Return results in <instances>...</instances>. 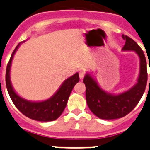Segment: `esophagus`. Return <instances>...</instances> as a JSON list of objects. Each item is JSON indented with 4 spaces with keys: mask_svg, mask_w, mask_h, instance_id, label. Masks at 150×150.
<instances>
[{
    "mask_svg": "<svg viewBox=\"0 0 150 150\" xmlns=\"http://www.w3.org/2000/svg\"><path fill=\"white\" fill-rule=\"evenodd\" d=\"M79 76L80 79H83L84 76H86V71L84 70H81V71H79Z\"/></svg>",
    "mask_w": 150,
    "mask_h": 150,
    "instance_id": "34e87169",
    "label": "esophagus"
}]
</instances>
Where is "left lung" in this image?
Wrapping results in <instances>:
<instances>
[{"instance_id": "1", "label": "left lung", "mask_w": 150, "mask_h": 150, "mask_svg": "<svg viewBox=\"0 0 150 150\" xmlns=\"http://www.w3.org/2000/svg\"><path fill=\"white\" fill-rule=\"evenodd\" d=\"M122 37L125 40L122 50L134 51L140 58V74L137 83L123 93L112 95L101 89L89 74H87L83 79L87 104L91 112L102 120L120 119L128 114L140 101L147 83L146 60L144 52L132 38L124 34Z\"/></svg>"}]
</instances>
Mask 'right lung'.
I'll use <instances>...</instances> for the list:
<instances>
[{"label": "right lung", "mask_w": 150, "mask_h": 150, "mask_svg": "<svg viewBox=\"0 0 150 150\" xmlns=\"http://www.w3.org/2000/svg\"><path fill=\"white\" fill-rule=\"evenodd\" d=\"M19 46L20 43L17 45L13 52V54L6 66V86L10 98L17 109L22 114L31 120L40 122L54 121L62 115L65 108L73 88L79 80V74L76 73L72 76L67 78L62 83L60 88L54 94V95L47 100L40 102H33L22 98L20 96H18L13 89L10 76L12 61Z\"/></svg>", "instance_id": "obj_1"}]
</instances>
